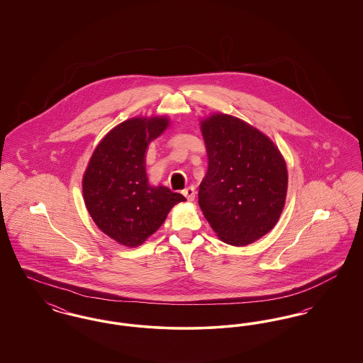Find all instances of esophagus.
Segmentation results:
<instances>
[{"mask_svg": "<svg viewBox=\"0 0 363 363\" xmlns=\"http://www.w3.org/2000/svg\"><path fill=\"white\" fill-rule=\"evenodd\" d=\"M184 196L189 200V201H193L194 200V197H196V189H194V186H189V188H186V189H184Z\"/></svg>", "mask_w": 363, "mask_h": 363, "instance_id": "esophagus-1", "label": "esophagus"}]
</instances>
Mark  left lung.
<instances>
[{"instance_id": "1", "label": "left lung", "mask_w": 363, "mask_h": 363, "mask_svg": "<svg viewBox=\"0 0 363 363\" xmlns=\"http://www.w3.org/2000/svg\"><path fill=\"white\" fill-rule=\"evenodd\" d=\"M208 172L199 204L220 241L246 246L269 233L286 203L289 174L275 143L234 116L212 113L200 122Z\"/></svg>"}]
</instances>
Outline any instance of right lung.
<instances>
[{"instance_id":"obj_1","label":"right lung","mask_w":363,"mask_h":363,"mask_svg":"<svg viewBox=\"0 0 363 363\" xmlns=\"http://www.w3.org/2000/svg\"><path fill=\"white\" fill-rule=\"evenodd\" d=\"M170 125L166 116L135 117L104 136L83 175V199L95 225L126 247H138L163 225L170 209L186 199L148 182V144Z\"/></svg>"}]
</instances>
